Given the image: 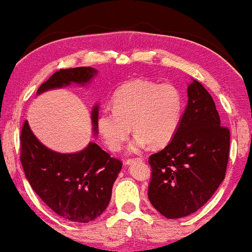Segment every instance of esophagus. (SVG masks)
Listing matches in <instances>:
<instances>
[{
    "instance_id": "esophagus-1",
    "label": "esophagus",
    "mask_w": 252,
    "mask_h": 252,
    "mask_svg": "<svg viewBox=\"0 0 252 252\" xmlns=\"http://www.w3.org/2000/svg\"><path fill=\"white\" fill-rule=\"evenodd\" d=\"M138 159H141V158H135V159H133V158H130V159H126V165H131V164L135 163L136 160H138Z\"/></svg>"
}]
</instances>
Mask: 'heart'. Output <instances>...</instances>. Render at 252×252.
Here are the masks:
<instances>
[{
  "instance_id": "1",
  "label": "heart",
  "mask_w": 252,
  "mask_h": 252,
  "mask_svg": "<svg viewBox=\"0 0 252 252\" xmlns=\"http://www.w3.org/2000/svg\"><path fill=\"white\" fill-rule=\"evenodd\" d=\"M113 113L97 117V130L106 145L117 152L128 141L131 126L136 138L130 146L137 151L148 143L163 148L176 135L183 114L181 92L172 84L136 79L120 86L111 97Z\"/></svg>"
}]
</instances>
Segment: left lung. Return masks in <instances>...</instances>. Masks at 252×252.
Segmentation results:
<instances>
[{"mask_svg":"<svg viewBox=\"0 0 252 252\" xmlns=\"http://www.w3.org/2000/svg\"><path fill=\"white\" fill-rule=\"evenodd\" d=\"M189 103L172 141L149 157L151 205L167 219L190 215L211 199L227 171L230 131L199 81L187 88Z\"/></svg>","mask_w":252,"mask_h":252,"instance_id":"left-lung-1","label":"left lung"}]
</instances>
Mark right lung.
I'll return each mask as SVG.
<instances>
[{
	"mask_svg": "<svg viewBox=\"0 0 252 252\" xmlns=\"http://www.w3.org/2000/svg\"><path fill=\"white\" fill-rule=\"evenodd\" d=\"M92 67L59 69L40 85L37 94L71 82L87 84L96 74ZM98 107L92 111L96 131ZM21 163L37 195L62 218L87 223L106 211L114 181L122 168L120 159L110 157L95 143L76 154H58L36 138L28 121L21 130Z\"/></svg>",
	"mask_w": 252,
	"mask_h": 252,
	"instance_id": "add662e5",
	"label": "right lung"
}]
</instances>
